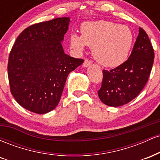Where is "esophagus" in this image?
Listing matches in <instances>:
<instances>
[{
    "label": "esophagus",
    "instance_id": "obj_1",
    "mask_svg": "<svg viewBox=\"0 0 160 160\" xmlns=\"http://www.w3.org/2000/svg\"><path fill=\"white\" fill-rule=\"evenodd\" d=\"M92 62L91 60L87 59V58H86V59H85V61H84L83 64H82V66H83L84 68H86V67H88V66L92 65Z\"/></svg>",
    "mask_w": 160,
    "mask_h": 160
}]
</instances>
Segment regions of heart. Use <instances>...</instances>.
<instances>
[{
    "label": "heart",
    "mask_w": 160,
    "mask_h": 160,
    "mask_svg": "<svg viewBox=\"0 0 160 160\" xmlns=\"http://www.w3.org/2000/svg\"><path fill=\"white\" fill-rule=\"evenodd\" d=\"M81 36H71V45L78 52L85 44L92 47V55L101 65L115 68L128 58L134 34L127 25H116L106 20L86 22L80 28Z\"/></svg>",
    "instance_id": "1"
}]
</instances>
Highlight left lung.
Returning a JSON list of instances; mask_svg holds the SVG:
<instances>
[{
    "instance_id": "8db88e82",
    "label": "left lung",
    "mask_w": 160,
    "mask_h": 160,
    "mask_svg": "<svg viewBox=\"0 0 160 160\" xmlns=\"http://www.w3.org/2000/svg\"><path fill=\"white\" fill-rule=\"evenodd\" d=\"M154 60V50L148 34L139 28L131 55L115 68L103 70L100 100L111 107H119L136 98L148 82Z\"/></svg>"
}]
</instances>
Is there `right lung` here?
I'll return each instance as SVG.
<instances>
[{"label": "right lung", "mask_w": 160, "mask_h": 160, "mask_svg": "<svg viewBox=\"0 0 160 160\" xmlns=\"http://www.w3.org/2000/svg\"><path fill=\"white\" fill-rule=\"evenodd\" d=\"M68 17L56 18L26 28L16 38L7 65L11 94L22 107L43 114L61 98L68 75L83 59L64 52L61 42Z\"/></svg>", "instance_id": "obj_1"}]
</instances>
